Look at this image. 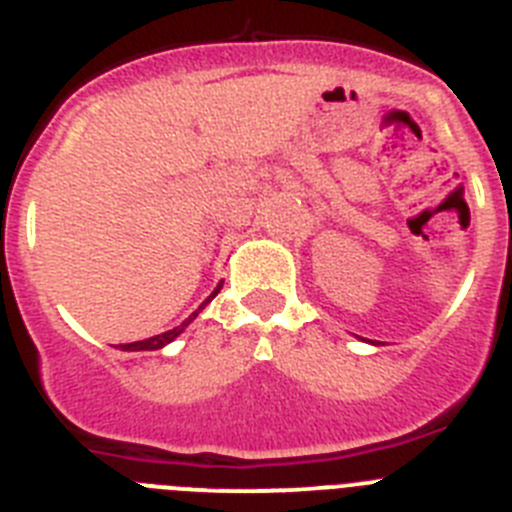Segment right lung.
Returning a JSON list of instances; mask_svg holds the SVG:
<instances>
[{
	"instance_id": "add662e5",
	"label": "right lung",
	"mask_w": 512,
	"mask_h": 512,
	"mask_svg": "<svg viewBox=\"0 0 512 512\" xmlns=\"http://www.w3.org/2000/svg\"><path fill=\"white\" fill-rule=\"evenodd\" d=\"M219 290H222V283L216 285V290H214V293H211V296H209V298H206V301H204V303H201V308H204V306H206V303H209V301H211V298H214V296H216V293H219ZM201 308H199V311H201ZM199 311H193V313H191V316H188V319H186V321H183V324H181V326H176V329H170V331H165V334H158V336H150V339H142V342H132V344H119V347H122V349H127V352H145V349H147V352H150V349H160V347H165V344H170V342H173V339H176V336H178V334H183V329H186V326H188V324H191V321H193V319H196V316H199Z\"/></svg>"
}]
</instances>
